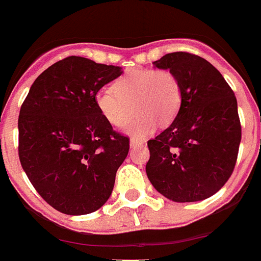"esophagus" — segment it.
I'll return each instance as SVG.
<instances>
[{
    "instance_id": "esophagus-1",
    "label": "esophagus",
    "mask_w": 261,
    "mask_h": 261,
    "mask_svg": "<svg viewBox=\"0 0 261 261\" xmlns=\"http://www.w3.org/2000/svg\"><path fill=\"white\" fill-rule=\"evenodd\" d=\"M143 141L140 140H136V139H131L130 140V146L131 148H136V146H141L143 145Z\"/></svg>"
}]
</instances>
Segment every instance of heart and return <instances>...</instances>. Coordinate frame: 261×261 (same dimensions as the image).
I'll use <instances>...</instances> for the list:
<instances>
[{
  "label": "heart",
  "instance_id": "heart-1",
  "mask_svg": "<svg viewBox=\"0 0 261 261\" xmlns=\"http://www.w3.org/2000/svg\"><path fill=\"white\" fill-rule=\"evenodd\" d=\"M181 85L172 71L166 69H134L113 82L112 89L102 88L94 94V105L103 118L116 127L125 125L126 133L145 138L156 125H168L181 107Z\"/></svg>",
  "mask_w": 261,
  "mask_h": 261
}]
</instances>
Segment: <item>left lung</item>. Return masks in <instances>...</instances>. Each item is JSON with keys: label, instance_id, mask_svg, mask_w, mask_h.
Returning <instances> with one entry per match:
<instances>
[{"label": "left lung", "instance_id": "8db88e82", "mask_svg": "<svg viewBox=\"0 0 261 261\" xmlns=\"http://www.w3.org/2000/svg\"><path fill=\"white\" fill-rule=\"evenodd\" d=\"M153 63L176 75L182 98L173 122L148 141L149 181L176 203L211 198L228 181L239 154L241 123L233 90L196 55L173 52Z\"/></svg>", "mask_w": 261, "mask_h": 261}]
</instances>
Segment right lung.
I'll return each instance as SVG.
<instances>
[{
  "mask_svg": "<svg viewBox=\"0 0 261 261\" xmlns=\"http://www.w3.org/2000/svg\"><path fill=\"white\" fill-rule=\"evenodd\" d=\"M121 74L118 66L70 56L35 79L20 108V163L61 213H93L112 194L130 141L100 116L94 94Z\"/></svg>",
  "mask_w": 261,
  "mask_h": 261,
  "instance_id": "right-lung-1",
  "label": "right lung"
}]
</instances>
